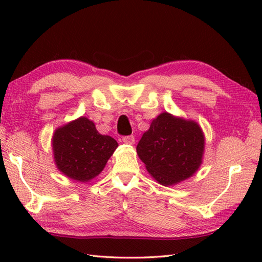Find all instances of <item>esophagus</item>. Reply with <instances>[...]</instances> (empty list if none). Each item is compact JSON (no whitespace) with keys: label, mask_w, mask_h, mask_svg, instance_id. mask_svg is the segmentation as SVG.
I'll list each match as a JSON object with an SVG mask.
<instances>
[{"label":"esophagus","mask_w":262,"mask_h":262,"mask_svg":"<svg viewBox=\"0 0 262 262\" xmlns=\"http://www.w3.org/2000/svg\"><path fill=\"white\" fill-rule=\"evenodd\" d=\"M122 142H124L125 144H127V145H133V144L135 143V137L130 135V136H125L122 137Z\"/></svg>","instance_id":"1"}]
</instances>
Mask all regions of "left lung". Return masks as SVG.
<instances>
[{
    "mask_svg": "<svg viewBox=\"0 0 262 262\" xmlns=\"http://www.w3.org/2000/svg\"><path fill=\"white\" fill-rule=\"evenodd\" d=\"M136 151L153 179L165 187L174 186L202 165L205 135L197 121L162 113L152 120Z\"/></svg>",
    "mask_w": 262,
    "mask_h": 262,
    "instance_id": "obj_1",
    "label": "left lung"
}]
</instances>
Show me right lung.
<instances>
[{"label": "right lung", "instance_id": "right-lung-1", "mask_svg": "<svg viewBox=\"0 0 262 262\" xmlns=\"http://www.w3.org/2000/svg\"><path fill=\"white\" fill-rule=\"evenodd\" d=\"M52 147L58 171L86 183L101 173L118 143L100 134L94 122L82 116L55 129Z\"/></svg>", "mask_w": 262, "mask_h": 262}]
</instances>
